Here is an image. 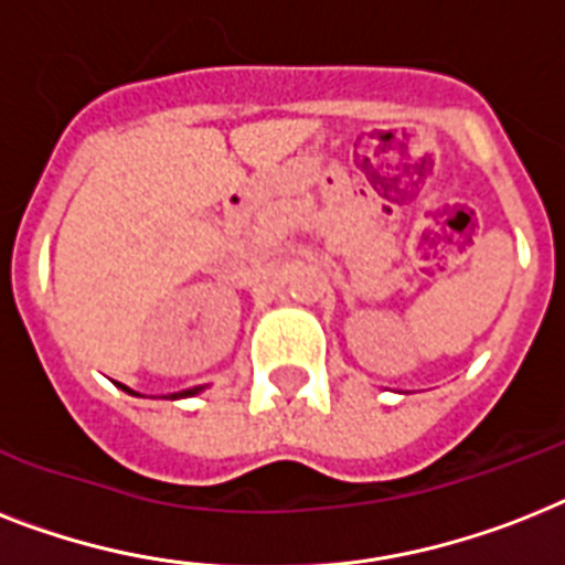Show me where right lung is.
I'll return each mask as SVG.
<instances>
[{"label":"right lung","mask_w":565,"mask_h":565,"mask_svg":"<svg viewBox=\"0 0 565 565\" xmlns=\"http://www.w3.org/2000/svg\"><path fill=\"white\" fill-rule=\"evenodd\" d=\"M118 386H121V383H118ZM124 392L127 394H136V392H130V388L127 386H121ZM196 392H203V386H194V388H185V392H179V394H171V397H191V394H196ZM136 397H139V394H136Z\"/></svg>","instance_id":"obj_1"}]
</instances>
